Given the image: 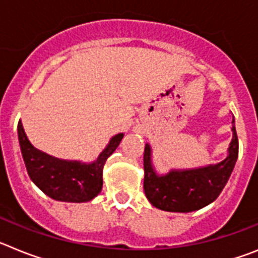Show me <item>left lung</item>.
Instances as JSON below:
<instances>
[{"instance_id":"1","label":"left lung","mask_w":258,"mask_h":258,"mask_svg":"<svg viewBox=\"0 0 258 258\" xmlns=\"http://www.w3.org/2000/svg\"><path fill=\"white\" fill-rule=\"evenodd\" d=\"M234 122V120H232ZM232 140L229 156L216 165L190 170H172L157 175L151 164V149L145 147V181L143 188L152 206L166 212H192L202 209L217 199L229 181L235 166L239 142L235 126L232 125Z\"/></svg>"}]
</instances>
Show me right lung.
<instances>
[{
  "label": "right lung",
  "mask_w": 258,
  "mask_h": 258,
  "mask_svg": "<svg viewBox=\"0 0 258 258\" xmlns=\"http://www.w3.org/2000/svg\"><path fill=\"white\" fill-rule=\"evenodd\" d=\"M18 137L23 160L33 183L52 199L84 203L94 199L101 192L104 163L113 154L124 134L120 133L113 137L103 152L92 164L59 160L38 151L29 143L20 121L18 122Z\"/></svg>",
  "instance_id": "1"
}]
</instances>
